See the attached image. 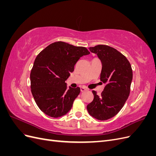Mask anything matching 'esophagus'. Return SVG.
Segmentation results:
<instances>
[{
  "instance_id": "obj_1",
  "label": "esophagus",
  "mask_w": 156,
  "mask_h": 156,
  "mask_svg": "<svg viewBox=\"0 0 156 156\" xmlns=\"http://www.w3.org/2000/svg\"><path fill=\"white\" fill-rule=\"evenodd\" d=\"M87 90H88V88H87L84 87H81V91L82 92H85V91H87Z\"/></svg>"
}]
</instances>
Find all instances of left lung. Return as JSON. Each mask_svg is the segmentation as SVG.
Instances as JSON below:
<instances>
[{
	"instance_id": "left-lung-1",
	"label": "left lung",
	"mask_w": 156,
	"mask_h": 156,
	"mask_svg": "<svg viewBox=\"0 0 156 156\" xmlns=\"http://www.w3.org/2000/svg\"><path fill=\"white\" fill-rule=\"evenodd\" d=\"M102 64L100 80L106 84L101 95L93 90V101L87 105L90 115L99 120L110 119L124 105L130 93L133 79L131 66L124 55L105 45L89 48Z\"/></svg>"
}]
</instances>
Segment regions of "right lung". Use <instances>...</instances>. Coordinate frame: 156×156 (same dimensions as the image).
Masks as SVG:
<instances>
[{
  "mask_svg": "<svg viewBox=\"0 0 156 156\" xmlns=\"http://www.w3.org/2000/svg\"><path fill=\"white\" fill-rule=\"evenodd\" d=\"M89 54L84 47L56 41L37 55L30 72V88L37 105L45 115L58 118L72 108L80 88H68L65 81L79 58Z\"/></svg>",
  "mask_w": 156,
  "mask_h": 156,
  "instance_id": "right-lung-1",
  "label": "right lung"
}]
</instances>
